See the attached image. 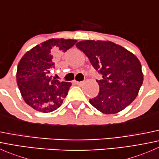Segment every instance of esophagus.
Here are the masks:
<instances>
[{
    "label": "esophagus",
    "instance_id": "34e87169",
    "mask_svg": "<svg viewBox=\"0 0 159 159\" xmlns=\"http://www.w3.org/2000/svg\"><path fill=\"white\" fill-rule=\"evenodd\" d=\"M76 84H78V85H82L83 84H84V82H83V81H76Z\"/></svg>",
    "mask_w": 159,
    "mask_h": 159
}]
</instances>
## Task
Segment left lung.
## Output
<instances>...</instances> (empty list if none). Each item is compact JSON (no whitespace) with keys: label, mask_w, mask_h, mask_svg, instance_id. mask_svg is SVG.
Here are the masks:
<instances>
[{"label":"left lung","mask_w":159,"mask_h":159,"mask_svg":"<svg viewBox=\"0 0 159 159\" xmlns=\"http://www.w3.org/2000/svg\"><path fill=\"white\" fill-rule=\"evenodd\" d=\"M76 47L85 54L102 78L97 80L98 96L89 102L104 114H115L135 99L143 83L142 65L138 57L125 48L108 41L86 40Z\"/></svg>","instance_id":"left-lung-1"}]
</instances>
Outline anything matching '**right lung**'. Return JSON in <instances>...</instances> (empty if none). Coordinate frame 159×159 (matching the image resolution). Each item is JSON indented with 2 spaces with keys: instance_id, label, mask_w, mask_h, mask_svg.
Here are the masks:
<instances>
[{
  "instance_id": "1",
  "label": "right lung",
  "mask_w": 159,
  "mask_h": 159,
  "mask_svg": "<svg viewBox=\"0 0 159 159\" xmlns=\"http://www.w3.org/2000/svg\"><path fill=\"white\" fill-rule=\"evenodd\" d=\"M76 40L52 38L35 46L21 57L17 65V83L21 96L29 106L48 113L60 108L71 84L50 76L54 59L65 52Z\"/></svg>"
}]
</instances>
